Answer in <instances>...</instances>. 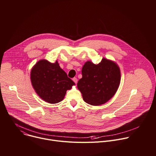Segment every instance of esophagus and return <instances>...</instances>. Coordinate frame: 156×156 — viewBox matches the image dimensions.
I'll return each mask as SVG.
<instances>
[{"label": "esophagus", "mask_w": 156, "mask_h": 156, "mask_svg": "<svg viewBox=\"0 0 156 156\" xmlns=\"http://www.w3.org/2000/svg\"><path fill=\"white\" fill-rule=\"evenodd\" d=\"M73 81L75 82V84H76L77 82H78V80H77L76 78H73Z\"/></svg>", "instance_id": "1"}]
</instances>
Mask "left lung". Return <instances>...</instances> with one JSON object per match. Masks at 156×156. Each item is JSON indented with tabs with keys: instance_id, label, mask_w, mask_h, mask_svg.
Returning <instances> with one entry per match:
<instances>
[{
	"instance_id": "1",
	"label": "left lung",
	"mask_w": 156,
	"mask_h": 156,
	"mask_svg": "<svg viewBox=\"0 0 156 156\" xmlns=\"http://www.w3.org/2000/svg\"><path fill=\"white\" fill-rule=\"evenodd\" d=\"M78 83L83 100L92 105L105 104L117 92L120 83V70L113 61L103 58L100 63L86 62Z\"/></svg>"
}]
</instances>
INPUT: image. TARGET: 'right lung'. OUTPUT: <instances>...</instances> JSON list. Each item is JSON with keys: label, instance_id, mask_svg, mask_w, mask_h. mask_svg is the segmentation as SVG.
I'll return each instance as SVG.
<instances>
[{"label": "right lung", "instance_id": "right-lung-1", "mask_svg": "<svg viewBox=\"0 0 156 156\" xmlns=\"http://www.w3.org/2000/svg\"><path fill=\"white\" fill-rule=\"evenodd\" d=\"M31 81L37 95L44 101L56 104L62 101L75 83L60 67L57 61H38L31 69Z\"/></svg>", "mask_w": 156, "mask_h": 156}]
</instances>
